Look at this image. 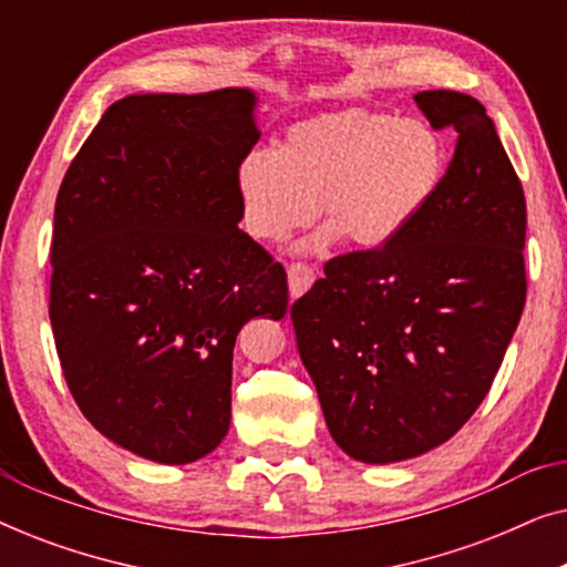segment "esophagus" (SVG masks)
Returning <instances> with one entry per match:
<instances>
[{"label": "esophagus", "mask_w": 567, "mask_h": 567, "mask_svg": "<svg viewBox=\"0 0 567 567\" xmlns=\"http://www.w3.org/2000/svg\"><path fill=\"white\" fill-rule=\"evenodd\" d=\"M286 276H289V291L293 299L312 289V284L317 278L315 268H309L307 262H291L289 270H286Z\"/></svg>", "instance_id": "1"}]
</instances>
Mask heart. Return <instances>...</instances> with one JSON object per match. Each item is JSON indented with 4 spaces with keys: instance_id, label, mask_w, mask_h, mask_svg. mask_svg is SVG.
<instances>
[{
    "instance_id": "obj_1",
    "label": "heart",
    "mask_w": 567,
    "mask_h": 567,
    "mask_svg": "<svg viewBox=\"0 0 567 567\" xmlns=\"http://www.w3.org/2000/svg\"><path fill=\"white\" fill-rule=\"evenodd\" d=\"M446 169L439 131L421 118L348 107L301 121L276 152L255 150L237 167L243 227L284 243L315 219L312 247L340 237L355 250L392 245L436 196Z\"/></svg>"
}]
</instances>
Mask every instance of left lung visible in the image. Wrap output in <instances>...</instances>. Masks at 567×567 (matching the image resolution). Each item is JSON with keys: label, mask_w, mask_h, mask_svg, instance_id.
Here are the masks:
<instances>
[{"label": "left lung", "mask_w": 567, "mask_h": 567, "mask_svg": "<svg viewBox=\"0 0 567 567\" xmlns=\"http://www.w3.org/2000/svg\"><path fill=\"white\" fill-rule=\"evenodd\" d=\"M415 103L456 134L436 196L392 245L324 262L291 307L330 436L367 464L413 460L470 421L526 299V200L491 115L452 90Z\"/></svg>", "instance_id": "8db88e82"}]
</instances>
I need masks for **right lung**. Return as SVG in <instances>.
<instances>
[{
  "instance_id": "right-lung-1",
  "label": "right lung",
  "mask_w": 567,
  "mask_h": 567,
  "mask_svg": "<svg viewBox=\"0 0 567 567\" xmlns=\"http://www.w3.org/2000/svg\"><path fill=\"white\" fill-rule=\"evenodd\" d=\"M258 95H128L107 107L56 196L49 317L82 415L131 454L188 464L231 421V353L281 320L286 270L237 227V167Z\"/></svg>"
}]
</instances>
